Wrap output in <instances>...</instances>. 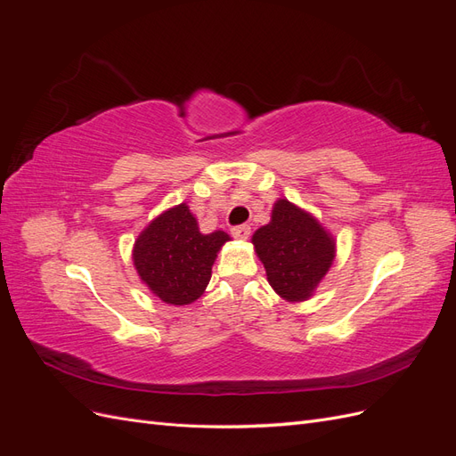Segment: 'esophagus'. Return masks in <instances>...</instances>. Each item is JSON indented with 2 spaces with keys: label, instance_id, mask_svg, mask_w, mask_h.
Segmentation results:
<instances>
[{
  "label": "esophagus",
  "instance_id": "1",
  "mask_svg": "<svg viewBox=\"0 0 456 456\" xmlns=\"http://www.w3.org/2000/svg\"><path fill=\"white\" fill-rule=\"evenodd\" d=\"M232 236L238 238V240H247V238L251 236V226H249V224L233 226V228H232Z\"/></svg>",
  "mask_w": 456,
  "mask_h": 456
}]
</instances>
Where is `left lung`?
<instances>
[{"instance_id": "1", "label": "left lung", "mask_w": 456, "mask_h": 456, "mask_svg": "<svg viewBox=\"0 0 456 456\" xmlns=\"http://www.w3.org/2000/svg\"><path fill=\"white\" fill-rule=\"evenodd\" d=\"M268 283L287 302L308 300L335 260V240L289 200L273 203L272 220L253 233Z\"/></svg>"}]
</instances>
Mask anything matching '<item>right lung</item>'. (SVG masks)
<instances>
[{
	"label": "right lung",
	"instance_id": "right-lung-1",
	"mask_svg": "<svg viewBox=\"0 0 456 456\" xmlns=\"http://www.w3.org/2000/svg\"><path fill=\"white\" fill-rule=\"evenodd\" d=\"M230 236L223 230L201 233L196 216L181 203L163 211L141 232L133 262L142 283L173 306L198 300L209 285L216 253Z\"/></svg>",
	"mask_w": 456,
	"mask_h": 456
}]
</instances>
